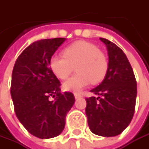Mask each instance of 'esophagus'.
<instances>
[{"instance_id": "esophagus-1", "label": "esophagus", "mask_w": 149, "mask_h": 149, "mask_svg": "<svg viewBox=\"0 0 149 149\" xmlns=\"http://www.w3.org/2000/svg\"><path fill=\"white\" fill-rule=\"evenodd\" d=\"M74 96H75V98H79V97L82 96V95L79 93H74Z\"/></svg>"}]
</instances>
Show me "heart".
<instances>
[{
	"label": "heart",
	"mask_w": 149,
	"mask_h": 149,
	"mask_svg": "<svg viewBox=\"0 0 149 149\" xmlns=\"http://www.w3.org/2000/svg\"><path fill=\"white\" fill-rule=\"evenodd\" d=\"M76 66L77 73L63 84L66 91L79 92L90 82L97 84L106 76L108 61L96 45L87 41H76L63 50V55H54L50 70L60 79H66Z\"/></svg>",
	"instance_id": "heart-1"
}]
</instances>
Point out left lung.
<instances>
[{"label":"left lung","instance_id":"obj_1","mask_svg":"<svg viewBox=\"0 0 149 149\" xmlns=\"http://www.w3.org/2000/svg\"><path fill=\"white\" fill-rule=\"evenodd\" d=\"M108 51V70L103 82L91 90L97 96L87 97L86 114L93 133L113 137L121 134L132 120L137 97V81L123 51L100 38Z\"/></svg>","mask_w":149,"mask_h":149}]
</instances>
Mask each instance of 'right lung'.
I'll return each instance as SVG.
<instances>
[{"label":"right lung","mask_w":149,"mask_h":149,"mask_svg":"<svg viewBox=\"0 0 149 149\" xmlns=\"http://www.w3.org/2000/svg\"><path fill=\"white\" fill-rule=\"evenodd\" d=\"M64 41L53 38L34 42L19 54L12 70L15 113L28 132L39 139L61 133L66 114L75 102L71 92H61V83L49 67L51 57Z\"/></svg>","instance_id":"add662e5"}]
</instances>
